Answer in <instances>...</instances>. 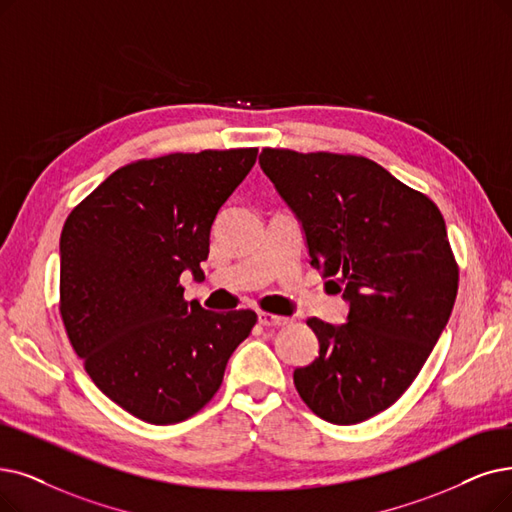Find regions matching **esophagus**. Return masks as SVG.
Here are the masks:
<instances>
[{"mask_svg": "<svg viewBox=\"0 0 512 512\" xmlns=\"http://www.w3.org/2000/svg\"><path fill=\"white\" fill-rule=\"evenodd\" d=\"M258 321H260V325L279 327V325L288 323L290 319H288V317H281V315H275V313H264V311H260V313H258Z\"/></svg>", "mask_w": 512, "mask_h": 512, "instance_id": "obj_1", "label": "esophagus"}]
</instances>
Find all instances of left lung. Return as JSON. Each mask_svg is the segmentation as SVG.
Segmentation results:
<instances>
[{
    "mask_svg": "<svg viewBox=\"0 0 512 512\" xmlns=\"http://www.w3.org/2000/svg\"><path fill=\"white\" fill-rule=\"evenodd\" d=\"M260 168L302 222L311 267L349 302L342 325L311 317L319 357L294 370L332 424L391 407L420 374L458 294V264L433 199L361 155L262 149Z\"/></svg>",
    "mask_w": 512,
    "mask_h": 512,
    "instance_id": "1",
    "label": "left lung"
}]
</instances>
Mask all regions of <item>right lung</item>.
Here are the masks:
<instances>
[{
	"instance_id": "right-lung-1",
	"label": "right lung",
	"mask_w": 512,
	"mask_h": 512,
	"mask_svg": "<svg viewBox=\"0 0 512 512\" xmlns=\"http://www.w3.org/2000/svg\"><path fill=\"white\" fill-rule=\"evenodd\" d=\"M258 149L170 153L115 170L60 233V317L92 382L149 424L197 414L250 336V309L214 313L185 300L210 229Z\"/></svg>"
}]
</instances>
